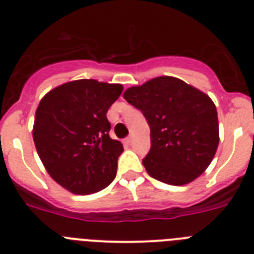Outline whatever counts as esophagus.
Instances as JSON below:
<instances>
[{
  "mask_svg": "<svg viewBox=\"0 0 254 254\" xmlns=\"http://www.w3.org/2000/svg\"><path fill=\"white\" fill-rule=\"evenodd\" d=\"M132 141H133V136H132V134H131V136H128V137L126 138L125 142H126V143H128V145H129V143H131Z\"/></svg>",
  "mask_w": 254,
  "mask_h": 254,
  "instance_id": "1",
  "label": "esophagus"
}]
</instances>
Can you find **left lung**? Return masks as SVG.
<instances>
[{"label":"left lung","mask_w":254,"mask_h":254,"mask_svg":"<svg viewBox=\"0 0 254 254\" xmlns=\"http://www.w3.org/2000/svg\"><path fill=\"white\" fill-rule=\"evenodd\" d=\"M142 112L150 126L151 149L142 164L149 176L172 186L198 178L219 145L214 102L177 77L160 76L123 94Z\"/></svg>","instance_id":"8db88e82"}]
</instances>
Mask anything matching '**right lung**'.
<instances>
[{"mask_svg": "<svg viewBox=\"0 0 254 254\" xmlns=\"http://www.w3.org/2000/svg\"><path fill=\"white\" fill-rule=\"evenodd\" d=\"M122 90L121 84L82 78L55 87L38 105V155L49 176L72 193H95L116 178L123 146L109 137L107 112Z\"/></svg>", "mask_w": 254, "mask_h": 254, "instance_id": "obj_1", "label": "right lung"}]
</instances>
